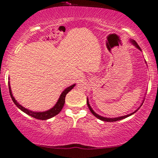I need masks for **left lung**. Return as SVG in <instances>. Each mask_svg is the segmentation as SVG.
<instances>
[{"label":"left lung","instance_id":"1","mask_svg":"<svg viewBox=\"0 0 158 158\" xmlns=\"http://www.w3.org/2000/svg\"><path fill=\"white\" fill-rule=\"evenodd\" d=\"M131 42L133 43V44H134V46L135 47H137L138 49H139V50H141V48L139 47V46L138 45V44L135 42V41H131ZM87 106H88V108H89V110H90V111L92 112V114H93L95 116V117H96L97 118H98L99 119H101V120H102V121H105V122H116V121H118V120H120V119H125V118H126V117H129V116H131V115H132V114H134L135 112H136L137 111V110L138 109H138L137 110H135L134 112H133V113H131V114H127V115H125V116H123V117H116V118H106V117H101V116H99L98 114H97L95 112V111H94L93 109H92V108H91V106H89V101H88V99L87 100ZM142 105V104H141Z\"/></svg>","mask_w":158,"mask_h":158}]
</instances>
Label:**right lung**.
Segmentation results:
<instances>
[{"mask_svg":"<svg viewBox=\"0 0 158 158\" xmlns=\"http://www.w3.org/2000/svg\"><path fill=\"white\" fill-rule=\"evenodd\" d=\"M74 86H75V85H73L70 86V87H68V88L65 89V90L61 93L59 99H58V101H57V103L55 105V106H54L53 108H52V109H49V110H48L47 111H44V112H34V111H30V110H28V109H25V108L22 106L20 104H19V103L17 102V101L15 99V98L13 97L12 93H11V87H10V85L9 82V93H10V95H11V99H12L13 102L15 103V104L19 108V109H20V110L23 111V112H25V114H27L31 116V117H34V118H35V119H42V120H45V119H50V118H52V117H55V115H57V114H59L60 112L62 109H63V106H64L65 95H66V94L69 93V91H71V89H73V87H74Z\"/></svg>","mask_w":158,"mask_h":158,"instance_id":"right-lung-1","label":"right lung"}]
</instances>
